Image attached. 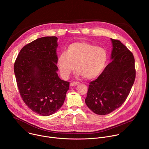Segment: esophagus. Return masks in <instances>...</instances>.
<instances>
[{"mask_svg": "<svg viewBox=\"0 0 149 149\" xmlns=\"http://www.w3.org/2000/svg\"><path fill=\"white\" fill-rule=\"evenodd\" d=\"M79 84V82L78 81H74V82H71L70 83V86H76V85H78Z\"/></svg>", "mask_w": 149, "mask_h": 149, "instance_id": "1", "label": "esophagus"}]
</instances>
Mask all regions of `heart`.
I'll list each match as a JSON object with an SVG mask.
<instances>
[{
	"label": "heart",
	"mask_w": 149,
	"mask_h": 149,
	"mask_svg": "<svg viewBox=\"0 0 149 149\" xmlns=\"http://www.w3.org/2000/svg\"><path fill=\"white\" fill-rule=\"evenodd\" d=\"M106 50L86 42H76L69 45L65 52L61 53L57 65L63 78H67L74 70L86 79L97 78L107 64Z\"/></svg>",
	"instance_id": "1"
}]
</instances>
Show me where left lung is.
<instances>
[{
	"label": "left lung",
	"mask_w": 149,
	"mask_h": 149,
	"mask_svg": "<svg viewBox=\"0 0 149 149\" xmlns=\"http://www.w3.org/2000/svg\"><path fill=\"white\" fill-rule=\"evenodd\" d=\"M112 62L90 82L85 102L94 113L106 115L119 108L128 97L136 78L134 56L119 40L111 39Z\"/></svg>",
	"instance_id": "left-lung-1"
}]
</instances>
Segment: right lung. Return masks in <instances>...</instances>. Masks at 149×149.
<instances>
[{"mask_svg": "<svg viewBox=\"0 0 149 149\" xmlns=\"http://www.w3.org/2000/svg\"><path fill=\"white\" fill-rule=\"evenodd\" d=\"M56 36L38 38L24 46L14 63L17 86L23 101L33 112L48 116L64 102L70 82L56 72Z\"/></svg>", "mask_w": 149, "mask_h": 149, "instance_id": "obj_1", "label": "right lung"}]
</instances>
